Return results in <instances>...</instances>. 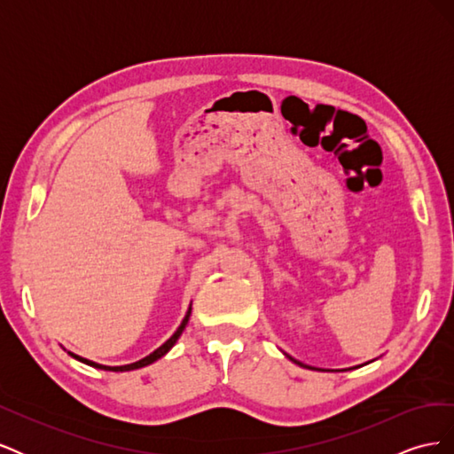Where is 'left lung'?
I'll list each match as a JSON object with an SVG mask.
<instances>
[{"instance_id":"1","label":"left lung","mask_w":454,"mask_h":454,"mask_svg":"<svg viewBox=\"0 0 454 454\" xmlns=\"http://www.w3.org/2000/svg\"><path fill=\"white\" fill-rule=\"evenodd\" d=\"M290 360H294V358H290ZM294 362H295V360H294ZM295 364H299V362H295ZM299 365H303V364H299ZM305 367H307V365H305Z\"/></svg>"}]
</instances>
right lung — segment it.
<instances>
[{"label": "right lung", "instance_id": "obj_1", "mask_svg": "<svg viewBox=\"0 0 454 454\" xmlns=\"http://www.w3.org/2000/svg\"><path fill=\"white\" fill-rule=\"evenodd\" d=\"M189 316H191V307H189V310H187V314H185V318H184V322L180 324V327L176 329V333L164 342V345H160L155 352H151L149 356H145V358H142L140 362H134V364H129V365H117V367H109V365H100V364H94V362H90V360H85V358H79V356H75V354H72L75 360H79V362H83V364H87V365H92V367H98V369H106V371H130V369H140V367H145V365H149V364H153L155 360H159V358H162L164 354H167L174 345H176V340L180 339V335H182V332L185 329V325H187V322H189Z\"/></svg>", "mask_w": 454, "mask_h": 454}]
</instances>
